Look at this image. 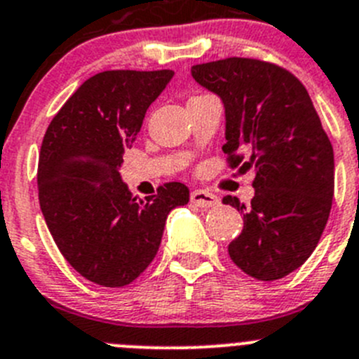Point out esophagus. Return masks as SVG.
<instances>
[{"mask_svg":"<svg viewBox=\"0 0 359 359\" xmlns=\"http://www.w3.org/2000/svg\"><path fill=\"white\" fill-rule=\"evenodd\" d=\"M191 203H195L196 207H202V209H207V207L217 205L219 198L214 193H209V191L195 189L191 193Z\"/></svg>","mask_w":359,"mask_h":359,"instance_id":"obj_1","label":"esophagus"}]
</instances>
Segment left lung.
I'll use <instances>...</instances> for the list:
<instances>
[{
    "label": "left lung",
    "mask_w": 359,
    "mask_h": 359,
    "mask_svg": "<svg viewBox=\"0 0 359 359\" xmlns=\"http://www.w3.org/2000/svg\"><path fill=\"white\" fill-rule=\"evenodd\" d=\"M191 76L223 100L230 166L255 175L250 207L223 198L244 219L230 259L257 280H280L306 262L330 217V138L303 83L274 63L226 58L191 67Z\"/></svg>",
    "instance_id": "obj_1"
}]
</instances>
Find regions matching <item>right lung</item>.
Listing matches in <instances>:
<instances>
[{"instance_id": "add662e5", "label": "right lung", "mask_w": 359, "mask_h": 359, "mask_svg": "<svg viewBox=\"0 0 359 359\" xmlns=\"http://www.w3.org/2000/svg\"><path fill=\"white\" fill-rule=\"evenodd\" d=\"M173 70H106L56 113L39 159L43 219L67 262L102 287L129 285L159 250L170 210L189 202L180 182L138 200L120 177L123 152Z\"/></svg>"}]
</instances>
